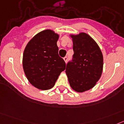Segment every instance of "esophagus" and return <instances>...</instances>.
<instances>
[{"label":"esophagus","mask_w":124,"mask_h":124,"mask_svg":"<svg viewBox=\"0 0 124 124\" xmlns=\"http://www.w3.org/2000/svg\"><path fill=\"white\" fill-rule=\"evenodd\" d=\"M63 60H64V61H65V63H67V61H68V57H67V56H65V57L63 58Z\"/></svg>","instance_id":"obj_1"}]
</instances>
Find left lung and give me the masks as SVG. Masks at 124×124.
I'll list each match as a JSON object with an SVG mask.
<instances>
[{"instance_id": "8db88e82", "label": "left lung", "mask_w": 124, "mask_h": 124, "mask_svg": "<svg viewBox=\"0 0 124 124\" xmlns=\"http://www.w3.org/2000/svg\"><path fill=\"white\" fill-rule=\"evenodd\" d=\"M73 41L72 60L67 64L66 72L70 85L77 92L93 88L103 70V55L94 40L82 32L70 35Z\"/></svg>"}]
</instances>
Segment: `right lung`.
<instances>
[{"instance_id":"obj_1","label":"right lung","mask_w":124,"mask_h":124,"mask_svg":"<svg viewBox=\"0 0 124 124\" xmlns=\"http://www.w3.org/2000/svg\"><path fill=\"white\" fill-rule=\"evenodd\" d=\"M59 35L45 30L30 40L23 54V69L28 80L35 87L48 90L54 86L66 64L59 55L57 42Z\"/></svg>"}]
</instances>
